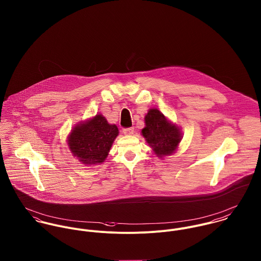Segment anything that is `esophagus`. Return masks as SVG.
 <instances>
[{"label": "esophagus", "mask_w": 261, "mask_h": 261, "mask_svg": "<svg viewBox=\"0 0 261 261\" xmlns=\"http://www.w3.org/2000/svg\"><path fill=\"white\" fill-rule=\"evenodd\" d=\"M122 132H123V134H124V135H126V136H130V135H133V134H134L135 128H134V127H127V128H123V129H122Z\"/></svg>", "instance_id": "obj_1"}]
</instances>
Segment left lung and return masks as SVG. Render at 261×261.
I'll list each match as a JSON object with an SVG mask.
<instances>
[{
	"label": "left lung",
	"instance_id": "1",
	"mask_svg": "<svg viewBox=\"0 0 261 261\" xmlns=\"http://www.w3.org/2000/svg\"><path fill=\"white\" fill-rule=\"evenodd\" d=\"M146 127L142 134L147 143L158 156L173 153L180 141L181 133L175 125L171 124L158 110H149L145 117Z\"/></svg>",
	"mask_w": 261,
	"mask_h": 261
}]
</instances>
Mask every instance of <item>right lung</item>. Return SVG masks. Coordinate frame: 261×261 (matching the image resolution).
I'll use <instances>...</instances> for the list:
<instances>
[{"instance_id":"right-lung-1","label":"right lung","mask_w":261,"mask_h":261,"mask_svg":"<svg viewBox=\"0 0 261 261\" xmlns=\"http://www.w3.org/2000/svg\"><path fill=\"white\" fill-rule=\"evenodd\" d=\"M118 135L115 124H110L106 117L98 114L85 123L76 125L69 136L70 150L85 165L105 162Z\"/></svg>"}]
</instances>
